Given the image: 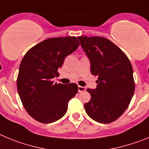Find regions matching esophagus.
Masks as SVG:
<instances>
[{"mask_svg":"<svg viewBox=\"0 0 149 149\" xmlns=\"http://www.w3.org/2000/svg\"><path fill=\"white\" fill-rule=\"evenodd\" d=\"M86 91V88H84V87L82 86H79L78 87V91L79 92V93H81V92H84V91Z\"/></svg>","mask_w":149,"mask_h":149,"instance_id":"34e87169","label":"esophagus"}]
</instances>
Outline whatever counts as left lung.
Segmentation results:
<instances>
[{
    "instance_id": "obj_1",
    "label": "left lung",
    "mask_w": 149,
    "mask_h": 149,
    "mask_svg": "<svg viewBox=\"0 0 149 149\" xmlns=\"http://www.w3.org/2000/svg\"><path fill=\"white\" fill-rule=\"evenodd\" d=\"M78 39L90 60L91 74L98 76L96 89L87 90L91 99L84 104V109L98 123H112L128 108L134 93L131 62L121 49L107 38L79 36Z\"/></svg>"
}]
</instances>
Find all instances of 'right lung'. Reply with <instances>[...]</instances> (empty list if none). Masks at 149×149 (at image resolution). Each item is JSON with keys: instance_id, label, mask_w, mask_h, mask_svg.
Masks as SVG:
<instances>
[{"instance_id": "right-lung-1", "label": "right lung", "mask_w": 149, "mask_h": 149, "mask_svg": "<svg viewBox=\"0 0 149 149\" xmlns=\"http://www.w3.org/2000/svg\"><path fill=\"white\" fill-rule=\"evenodd\" d=\"M79 46L76 37L48 38L29 49L19 67L17 88L23 105L33 118L51 123L66 113L68 102L78 92L75 83H54L65 57Z\"/></svg>"}]
</instances>
